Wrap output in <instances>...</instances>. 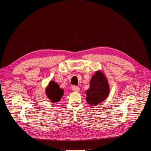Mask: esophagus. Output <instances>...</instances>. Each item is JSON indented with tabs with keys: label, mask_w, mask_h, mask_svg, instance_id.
Here are the masks:
<instances>
[{
	"label": "esophagus",
	"mask_w": 151,
	"mask_h": 151,
	"mask_svg": "<svg viewBox=\"0 0 151 151\" xmlns=\"http://www.w3.org/2000/svg\"><path fill=\"white\" fill-rule=\"evenodd\" d=\"M72 90L74 92H80V88H78V87H77V86H73L72 87Z\"/></svg>",
	"instance_id": "1"
}]
</instances>
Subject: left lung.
Segmentation results:
<instances>
[{"instance_id": "left-lung-1", "label": "left lung", "mask_w": 151, "mask_h": 151, "mask_svg": "<svg viewBox=\"0 0 151 151\" xmlns=\"http://www.w3.org/2000/svg\"><path fill=\"white\" fill-rule=\"evenodd\" d=\"M109 91V85L105 75L99 70L92 76L89 89L86 91V101L91 106H97L106 99Z\"/></svg>"}]
</instances>
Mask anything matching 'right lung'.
<instances>
[{"label":"right lung","mask_w":151,"mask_h":151,"mask_svg":"<svg viewBox=\"0 0 151 151\" xmlns=\"http://www.w3.org/2000/svg\"><path fill=\"white\" fill-rule=\"evenodd\" d=\"M45 93L47 97L48 98L53 104L60 101L63 95V89H61L59 84L54 81H51L45 89Z\"/></svg>","instance_id":"obj_1"}]
</instances>
